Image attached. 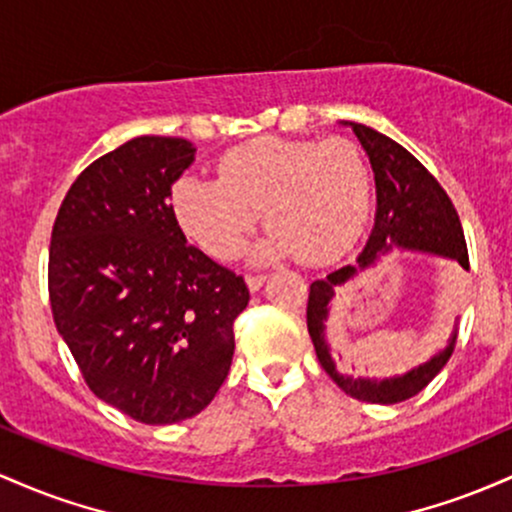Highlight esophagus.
<instances>
[{"label": "esophagus", "instance_id": "1", "mask_svg": "<svg viewBox=\"0 0 512 512\" xmlns=\"http://www.w3.org/2000/svg\"><path fill=\"white\" fill-rule=\"evenodd\" d=\"M246 287H249L251 292H258L263 287V283H266V275H261V273H249L246 275Z\"/></svg>", "mask_w": 512, "mask_h": 512}]
</instances>
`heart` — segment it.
Wrapping results in <instances>:
<instances>
[{"label": "heart", "instance_id": "1", "mask_svg": "<svg viewBox=\"0 0 512 512\" xmlns=\"http://www.w3.org/2000/svg\"><path fill=\"white\" fill-rule=\"evenodd\" d=\"M176 222L210 256L229 261L244 249L261 210L271 225L254 258L302 254L338 258L360 237L370 212V169L348 140L258 137L229 149L217 179L186 174L174 183Z\"/></svg>", "mask_w": 512, "mask_h": 512}]
</instances>
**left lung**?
<instances>
[{
	"label": "left lung",
	"instance_id": "1",
	"mask_svg": "<svg viewBox=\"0 0 512 512\" xmlns=\"http://www.w3.org/2000/svg\"><path fill=\"white\" fill-rule=\"evenodd\" d=\"M341 125L355 132L370 159L377 191L375 225H372L370 237L355 263L338 268L326 278L314 280L309 287L307 329L321 367L343 392L353 399L370 401V404H399V401L423 392L447 365L452 350H455L459 319H455V329L445 346L435 350L423 363L413 365L404 375L380 377V380L348 375V372L338 370L329 333H326V326L331 324V312L336 307V295L343 285L353 283L367 268H375L377 261L392 254L394 249L440 256L459 263L462 268H469L467 244H464L462 222H459L452 200L409 149L370 125L350 123V120H341Z\"/></svg>",
	"mask_w": 512,
	"mask_h": 512
}]
</instances>
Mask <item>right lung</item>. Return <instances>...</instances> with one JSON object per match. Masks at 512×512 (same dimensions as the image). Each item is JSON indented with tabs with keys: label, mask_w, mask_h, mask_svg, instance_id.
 Returning a JSON list of instances; mask_svg holds the SVG:
<instances>
[{
	"label": "right lung",
	"mask_w": 512,
	"mask_h": 512,
	"mask_svg": "<svg viewBox=\"0 0 512 512\" xmlns=\"http://www.w3.org/2000/svg\"><path fill=\"white\" fill-rule=\"evenodd\" d=\"M193 162L181 137H132L77 176L50 239L57 331L91 392L147 426L215 399L249 304L244 278L188 246L169 205Z\"/></svg>",
	"instance_id": "right-lung-1"
}]
</instances>
